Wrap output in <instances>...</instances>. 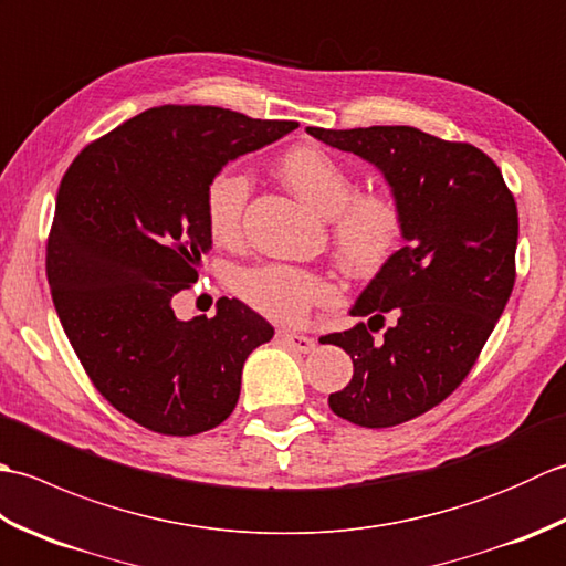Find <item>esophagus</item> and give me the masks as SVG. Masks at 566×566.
I'll return each mask as SVG.
<instances>
[{"label":"esophagus","mask_w":566,"mask_h":566,"mask_svg":"<svg viewBox=\"0 0 566 566\" xmlns=\"http://www.w3.org/2000/svg\"><path fill=\"white\" fill-rule=\"evenodd\" d=\"M280 338H282V343H284L286 347H292V350H296V353H304V355H306V353H311V350H316V340L308 338V335L282 331Z\"/></svg>","instance_id":"1"}]
</instances>
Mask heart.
I'll list each match as a JSON object with an SVG mask.
<instances>
[{
    "instance_id": "1",
    "label": "heart",
    "mask_w": 566,
    "mask_h": 566,
    "mask_svg": "<svg viewBox=\"0 0 566 566\" xmlns=\"http://www.w3.org/2000/svg\"><path fill=\"white\" fill-rule=\"evenodd\" d=\"M280 175L318 213L331 216L333 243L343 268L357 276L377 274L399 250L403 211L389 191H357L355 177L316 146H298L280 163ZM250 179L235 167L216 172L203 191V216L216 243H235L243 233ZM233 292L260 316L276 323H298L314 306L338 298L326 276L294 264L264 262L240 270Z\"/></svg>"
}]
</instances>
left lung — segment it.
Masks as SVG:
<instances>
[{"mask_svg":"<svg viewBox=\"0 0 566 566\" xmlns=\"http://www.w3.org/2000/svg\"><path fill=\"white\" fill-rule=\"evenodd\" d=\"M306 130L379 167L403 211L406 245L350 311L367 323L321 338L355 367L328 396L333 413L363 428L399 426L442 403L474 367L515 284L518 209L499 165L469 143L411 126Z\"/></svg>","mask_w":566,"mask_h":566,"instance_id":"1","label":"left lung"}]
</instances>
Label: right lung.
Masks as SVG:
<instances>
[{"mask_svg": "<svg viewBox=\"0 0 566 566\" xmlns=\"http://www.w3.org/2000/svg\"><path fill=\"white\" fill-rule=\"evenodd\" d=\"M296 126L155 106L92 140L63 175L45 248L53 304L94 387L138 426L185 438L233 413L245 359L274 328L238 298L191 321L172 302L211 248L209 179Z\"/></svg>", "mask_w": 566, "mask_h": 566, "instance_id": "obj_1", "label": "right lung"}]
</instances>
